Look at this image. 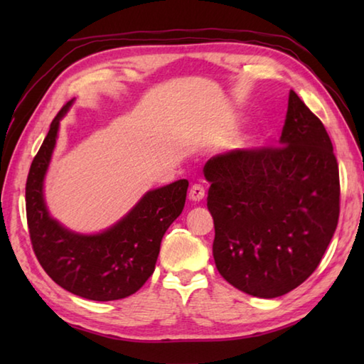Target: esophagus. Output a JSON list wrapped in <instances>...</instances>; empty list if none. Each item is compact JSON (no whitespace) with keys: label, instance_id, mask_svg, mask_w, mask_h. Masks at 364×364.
I'll return each mask as SVG.
<instances>
[{"label":"esophagus","instance_id":"obj_1","mask_svg":"<svg viewBox=\"0 0 364 364\" xmlns=\"http://www.w3.org/2000/svg\"><path fill=\"white\" fill-rule=\"evenodd\" d=\"M205 197V188L202 184H192V188L189 191V198L194 200V202H200Z\"/></svg>","mask_w":364,"mask_h":364}]
</instances>
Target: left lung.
Listing matches in <instances>:
<instances>
[{
	"instance_id": "1",
	"label": "left lung",
	"mask_w": 364,
	"mask_h": 364,
	"mask_svg": "<svg viewBox=\"0 0 364 364\" xmlns=\"http://www.w3.org/2000/svg\"><path fill=\"white\" fill-rule=\"evenodd\" d=\"M203 172L219 274L262 299L304 283L338 225L339 170L326 128L296 92L280 145L218 154Z\"/></svg>"
}]
</instances>
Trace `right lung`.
Segmentation results:
<instances>
[{
    "label": "right lung",
    "mask_w": 364,
    "mask_h": 364,
    "mask_svg": "<svg viewBox=\"0 0 364 364\" xmlns=\"http://www.w3.org/2000/svg\"><path fill=\"white\" fill-rule=\"evenodd\" d=\"M31 164L26 180V219L31 244L46 274L60 288L89 300L109 301L134 294L151 277L162 236L181 214L189 183L178 180L153 189L125 218L98 235H78L50 218L43 200V178L56 145L59 120Z\"/></svg>",
    "instance_id": "add662e5"
}]
</instances>
